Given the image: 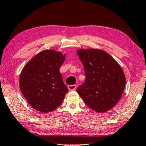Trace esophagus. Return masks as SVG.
Listing matches in <instances>:
<instances>
[{
	"instance_id": "1",
	"label": "esophagus",
	"mask_w": 146,
	"mask_h": 146,
	"mask_svg": "<svg viewBox=\"0 0 146 146\" xmlns=\"http://www.w3.org/2000/svg\"><path fill=\"white\" fill-rule=\"evenodd\" d=\"M77 88V85H68V89L70 91H73V90H75Z\"/></svg>"
}]
</instances>
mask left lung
Segmentation results:
<instances>
[{
  "label": "left lung",
  "mask_w": 146,
  "mask_h": 146,
  "mask_svg": "<svg viewBox=\"0 0 146 146\" xmlns=\"http://www.w3.org/2000/svg\"><path fill=\"white\" fill-rule=\"evenodd\" d=\"M83 63L85 83L76 91L89 108L105 113L119 102L125 87V77L117 61L104 50L78 49Z\"/></svg>",
  "instance_id": "obj_1"
}]
</instances>
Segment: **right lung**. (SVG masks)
<instances>
[{
    "mask_svg": "<svg viewBox=\"0 0 146 146\" xmlns=\"http://www.w3.org/2000/svg\"><path fill=\"white\" fill-rule=\"evenodd\" d=\"M65 59L61 52L44 50L23 69L19 79L21 91L35 110L48 113L62 104L68 92L59 72Z\"/></svg>",
    "mask_w": 146,
    "mask_h": 146,
    "instance_id": "right-lung-1",
    "label": "right lung"
}]
</instances>
